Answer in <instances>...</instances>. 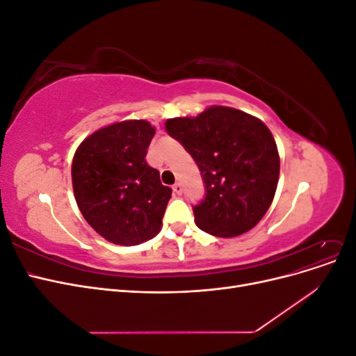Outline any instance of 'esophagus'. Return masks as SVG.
I'll use <instances>...</instances> for the list:
<instances>
[{"label":"esophagus","instance_id":"1","mask_svg":"<svg viewBox=\"0 0 356 356\" xmlns=\"http://www.w3.org/2000/svg\"><path fill=\"white\" fill-rule=\"evenodd\" d=\"M172 188H174V191L177 193V195H182V184H181V182H177V184L172 187Z\"/></svg>","mask_w":356,"mask_h":356}]
</instances>
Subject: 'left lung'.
Returning <instances> with one entry per match:
<instances>
[{
	"label": "left lung",
	"instance_id": "left-lung-1",
	"mask_svg": "<svg viewBox=\"0 0 356 356\" xmlns=\"http://www.w3.org/2000/svg\"><path fill=\"white\" fill-rule=\"evenodd\" d=\"M169 136L196 161L204 197L193 207L197 227L218 238L239 236L260 221L275 197L279 154L258 118L229 106L169 118Z\"/></svg>",
	"mask_w": 356,
	"mask_h": 356
}]
</instances>
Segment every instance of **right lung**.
I'll return each mask as SVG.
<instances>
[{"instance_id": "1", "label": "right lung", "mask_w": 356, "mask_h": 356, "mask_svg": "<svg viewBox=\"0 0 356 356\" xmlns=\"http://www.w3.org/2000/svg\"><path fill=\"white\" fill-rule=\"evenodd\" d=\"M145 120H127L99 129L72 159V187L92 229L117 245L154 238L172 195L159 170L145 160L154 136Z\"/></svg>"}]
</instances>
